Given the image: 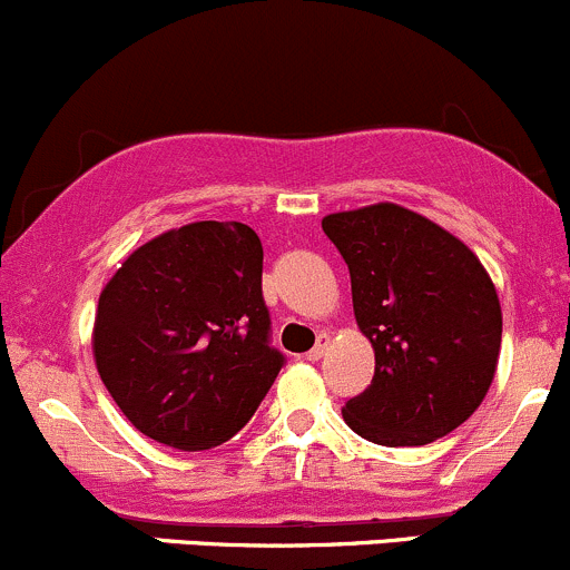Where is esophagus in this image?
Returning a JSON list of instances; mask_svg holds the SVG:
<instances>
[{"label": "esophagus", "instance_id": "1", "mask_svg": "<svg viewBox=\"0 0 570 570\" xmlns=\"http://www.w3.org/2000/svg\"><path fill=\"white\" fill-rule=\"evenodd\" d=\"M327 347H331V336H327V333H322V336L317 338V344H314V347L306 353V358L308 361H320L322 355L327 353Z\"/></svg>", "mask_w": 570, "mask_h": 570}]
</instances>
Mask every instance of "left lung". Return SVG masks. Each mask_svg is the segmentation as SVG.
<instances>
[{
    "label": "left lung",
    "instance_id": "8db88e82",
    "mask_svg": "<svg viewBox=\"0 0 570 570\" xmlns=\"http://www.w3.org/2000/svg\"><path fill=\"white\" fill-rule=\"evenodd\" d=\"M322 232L347 264L355 322L375 350V377L344 402V422L383 446L461 428L491 389L502 344V306L480 258L396 204L336 212Z\"/></svg>",
    "mask_w": 570,
    "mask_h": 570
}]
</instances>
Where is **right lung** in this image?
Wrapping results in <instances>:
<instances>
[{
	"label": "right lung",
	"mask_w": 570,
	"mask_h": 570,
	"mask_svg": "<svg viewBox=\"0 0 570 570\" xmlns=\"http://www.w3.org/2000/svg\"><path fill=\"white\" fill-rule=\"evenodd\" d=\"M262 239L200 220L140 245L99 297L94 355L148 439L184 452L237 435L284 366L269 344Z\"/></svg>",
	"instance_id": "1"
}]
</instances>
